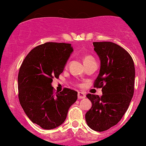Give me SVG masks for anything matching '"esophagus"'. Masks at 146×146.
<instances>
[{
    "label": "esophagus",
    "mask_w": 146,
    "mask_h": 146,
    "mask_svg": "<svg viewBox=\"0 0 146 146\" xmlns=\"http://www.w3.org/2000/svg\"><path fill=\"white\" fill-rule=\"evenodd\" d=\"M78 99H84L86 97V94H85L84 92H78Z\"/></svg>",
    "instance_id": "34e87169"
}]
</instances>
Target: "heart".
I'll use <instances>...</instances> for the list:
<instances>
[{
	"label": "heart",
	"mask_w": 146,
	"mask_h": 146,
	"mask_svg": "<svg viewBox=\"0 0 146 146\" xmlns=\"http://www.w3.org/2000/svg\"><path fill=\"white\" fill-rule=\"evenodd\" d=\"M93 57H92L91 56H86V57H85L84 58V63L86 62H88V61H90V60H93Z\"/></svg>",
	"instance_id": "heart-1"
}]
</instances>
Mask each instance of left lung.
<instances>
[{
  "mask_svg": "<svg viewBox=\"0 0 146 146\" xmlns=\"http://www.w3.org/2000/svg\"><path fill=\"white\" fill-rule=\"evenodd\" d=\"M93 44L101 62L94 86L102 88V96L86 95L92 106L85 119L89 128L101 132L116 125L126 112L133 96L135 67L132 57L121 46L111 42Z\"/></svg>",
  "mask_w": 146,
  "mask_h": 146,
  "instance_id": "left-lung-1",
  "label": "left lung"
}]
</instances>
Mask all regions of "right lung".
Masks as SVG:
<instances>
[{"instance_id":"obj_1","label":"right lung","mask_w":146,"mask_h":146,"mask_svg":"<svg viewBox=\"0 0 146 146\" xmlns=\"http://www.w3.org/2000/svg\"><path fill=\"white\" fill-rule=\"evenodd\" d=\"M73 48L71 44L46 42L28 53L18 76V98L32 122L43 129H53L64 123L77 92L64 88L54 94L52 79L62 73Z\"/></svg>"}]
</instances>
